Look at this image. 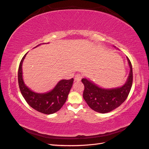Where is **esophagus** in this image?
I'll return each mask as SVG.
<instances>
[{"label": "esophagus", "mask_w": 149, "mask_h": 149, "mask_svg": "<svg viewBox=\"0 0 149 149\" xmlns=\"http://www.w3.org/2000/svg\"><path fill=\"white\" fill-rule=\"evenodd\" d=\"M82 76L80 74H77L74 76V80L76 81H79L81 79Z\"/></svg>", "instance_id": "obj_1"}]
</instances>
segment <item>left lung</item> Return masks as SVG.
Listing matches in <instances>:
<instances>
[{
  "instance_id": "1",
  "label": "left lung",
  "mask_w": 149,
  "mask_h": 149,
  "mask_svg": "<svg viewBox=\"0 0 149 149\" xmlns=\"http://www.w3.org/2000/svg\"><path fill=\"white\" fill-rule=\"evenodd\" d=\"M127 58L130 71L127 82L120 88L102 89L87 79H82L84 86L83 98L93 110L107 113L120 106L128 97L132 85L133 73L131 62Z\"/></svg>"
}]
</instances>
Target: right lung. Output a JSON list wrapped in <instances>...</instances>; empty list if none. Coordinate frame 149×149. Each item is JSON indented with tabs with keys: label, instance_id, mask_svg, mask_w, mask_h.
Segmentation results:
<instances>
[{
	"label": "right lung",
	"instance_id": "1",
	"mask_svg": "<svg viewBox=\"0 0 149 149\" xmlns=\"http://www.w3.org/2000/svg\"><path fill=\"white\" fill-rule=\"evenodd\" d=\"M26 53L22 58L18 71V81L22 96L28 104L36 111L45 114L55 113L59 111L65 103L74 79L71 78L61 80L55 88L47 93L40 94L33 92L26 86L22 78V66Z\"/></svg>",
	"mask_w": 149,
	"mask_h": 149
}]
</instances>
